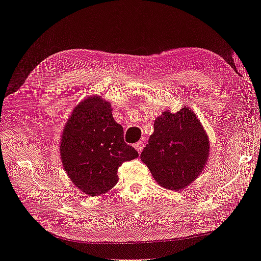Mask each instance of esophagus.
I'll list each match as a JSON object with an SVG mask.
<instances>
[{"label": "esophagus", "mask_w": 261, "mask_h": 261, "mask_svg": "<svg viewBox=\"0 0 261 261\" xmlns=\"http://www.w3.org/2000/svg\"><path fill=\"white\" fill-rule=\"evenodd\" d=\"M144 146H145V143H144V141L143 140H139L138 141V143H136L135 145H134V147H135L136 148V150H137V151L140 153L141 151H143V149H144Z\"/></svg>", "instance_id": "obj_1"}]
</instances>
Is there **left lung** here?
I'll return each instance as SVG.
<instances>
[{
	"label": "left lung",
	"mask_w": 261,
	"mask_h": 261,
	"mask_svg": "<svg viewBox=\"0 0 261 261\" xmlns=\"http://www.w3.org/2000/svg\"><path fill=\"white\" fill-rule=\"evenodd\" d=\"M154 132L140 159L161 186L181 191L201 173L208 160L209 139L193 111L180 109L156 117Z\"/></svg>",
	"instance_id": "left-lung-1"
}]
</instances>
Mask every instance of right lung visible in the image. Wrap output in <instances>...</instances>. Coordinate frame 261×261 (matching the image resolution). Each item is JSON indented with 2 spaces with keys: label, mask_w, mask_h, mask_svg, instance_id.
I'll return each mask as SVG.
<instances>
[{
  "label": "right lung",
  "mask_w": 261,
  "mask_h": 261,
  "mask_svg": "<svg viewBox=\"0 0 261 261\" xmlns=\"http://www.w3.org/2000/svg\"><path fill=\"white\" fill-rule=\"evenodd\" d=\"M64 170L76 187L89 196L109 192L118 180L117 170L138 156L124 141L123 127L108 101L90 97L69 116L60 144Z\"/></svg>",
  "instance_id": "1"
}]
</instances>
